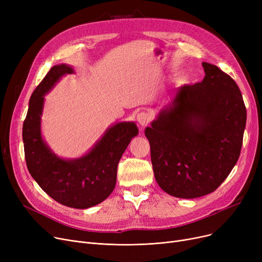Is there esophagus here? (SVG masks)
<instances>
[{"mask_svg": "<svg viewBox=\"0 0 262 262\" xmlns=\"http://www.w3.org/2000/svg\"><path fill=\"white\" fill-rule=\"evenodd\" d=\"M137 121H138V123L140 124L141 126H145L149 123L150 117H149L148 114L142 112V113H139L138 115H137Z\"/></svg>", "mask_w": 262, "mask_h": 262, "instance_id": "esophagus-1", "label": "esophagus"}]
</instances>
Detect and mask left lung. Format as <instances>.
<instances>
[{
	"instance_id": "obj_1",
	"label": "left lung",
	"mask_w": 262,
	"mask_h": 262,
	"mask_svg": "<svg viewBox=\"0 0 262 262\" xmlns=\"http://www.w3.org/2000/svg\"><path fill=\"white\" fill-rule=\"evenodd\" d=\"M205 77L176 89L172 103L145 128L159 187L180 199L213 192L237 163L246 108L236 81L203 62Z\"/></svg>"
}]
</instances>
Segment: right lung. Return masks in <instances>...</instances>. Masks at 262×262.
I'll return each instance as SVG.
<instances>
[{"mask_svg": "<svg viewBox=\"0 0 262 262\" xmlns=\"http://www.w3.org/2000/svg\"><path fill=\"white\" fill-rule=\"evenodd\" d=\"M73 72L68 64L51 68L31 96L22 137L27 169L40 188L68 207L86 209L112 194L118 163L138 135V127L134 122H119L105 132L86 155L68 160L55 155L41 135L45 95L63 75Z\"/></svg>", "mask_w": 262, "mask_h": 262, "instance_id": "right-lung-1", "label": "right lung"}]
</instances>
